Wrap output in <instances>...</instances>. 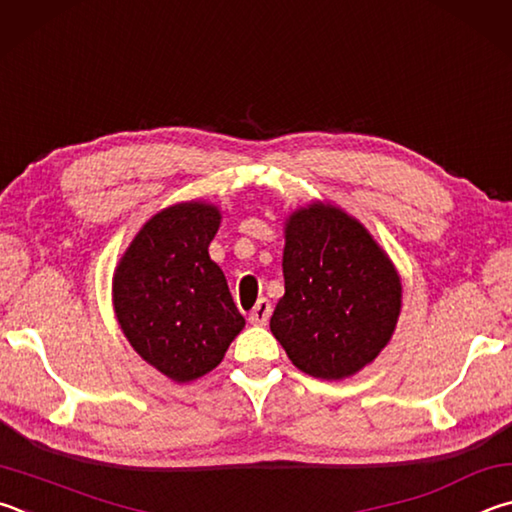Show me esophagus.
Wrapping results in <instances>:
<instances>
[{
  "instance_id": "obj_1",
  "label": "esophagus",
  "mask_w": 512,
  "mask_h": 512,
  "mask_svg": "<svg viewBox=\"0 0 512 512\" xmlns=\"http://www.w3.org/2000/svg\"><path fill=\"white\" fill-rule=\"evenodd\" d=\"M270 315H272V303L267 301V299H258L254 310L249 312V324L265 326L267 319H270Z\"/></svg>"
}]
</instances>
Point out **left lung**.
<instances>
[{
  "label": "left lung",
  "instance_id": "left-lung-1",
  "mask_svg": "<svg viewBox=\"0 0 512 512\" xmlns=\"http://www.w3.org/2000/svg\"><path fill=\"white\" fill-rule=\"evenodd\" d=\"M285 294L270 330L290 362L319 380L369 366L396 333L402 283L396 265L342 206L315 200L283 222Z\"/></svg>",
  "mask_w": 512,
  "mask_h": 512
}]
</instances>
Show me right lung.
<instances>
[{
	"label": "right lung",
	"instance_id": "add662e5",
	"mask_svg": "<svg viewBox=\"0 0 512 512\" xmlns=\"http://www.w3.org/2000/svg\"><path fill=\"white\" fill-rule=\"evenodd\" d=\"M222 213L206 200L157 211L132 238L112 276L114 315L143 362L193 382L224 360L245 328L209 245Z\"/></svg>",
	"mask_w": 512,
	"mask_h": 512
}]
</instances>
